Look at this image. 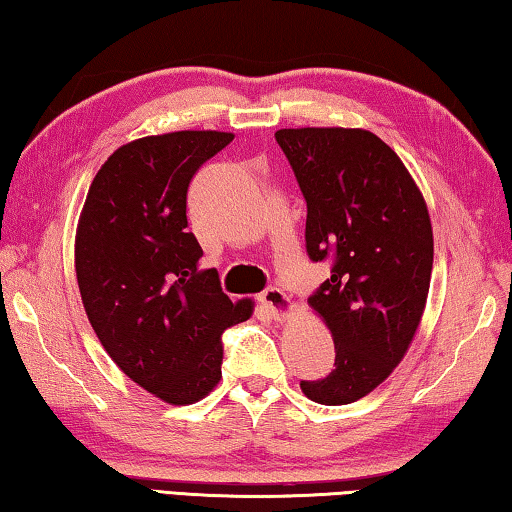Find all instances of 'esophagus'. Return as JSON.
Wrapping results in <instances>:
<instances>
[{
    "label": "esophagus",
    "instance_id": "esophagus-1",
    "mask_svg": "<svg viewBox=\"0 0 512 512\" xmlns=\"http://www.w3.org/2000/svg\"><path fill=\"white\" fill-rule=\"evenodd\" d=\"M259 300H262V305L271 311V316L277 318V320H284L289 316V311L293 309L291 300L287 298V293H284L282 289L277 287H268L264 289L262 296H259Z\"/></svg>",
    "mask_w": 512,
    "mask_h": 512
}]
</instances>
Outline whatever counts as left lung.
Instances as JSON below:
<instances>
[{"label": "left lung", "instance_id": "obj_1", "mask_svg": "<svg viewBox=\"0 0 512 512\" xmlns=\"http://www.w3.org/2000/svg\"><path fill=\"white\" fill-rule=\"evenodd\" d=\"M307 201V255L332 262L309 296L334 339V368L300 381L309 400L357 402L404 359L420 325L433 266L427 203L397 153L363 128H282Z\"/></svg>", "mask_w": 512, "mask_h": 512}]
</instances>
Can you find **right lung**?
I'll list each match as a JSON object with an SVG mask.
<instances>
[{"mask_svg": "<svg viewBox=\"0 0 512 512\" xmlns=\"http://www.w3.org/2000/svg\"><path fill=\"white\" fill-rule=\"evenodd\" d=\"M235 135L178 131L128 142L103 162L76 228V280L110 359L169 404H194L221 379L225 329L253 314L232 302L187 230L194 173Z\"/></svg>", "mask_w": 512, "mask_h": 512, "instance_id": "add662e5", "label": "right lung"}]
</instances>
